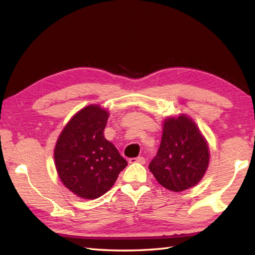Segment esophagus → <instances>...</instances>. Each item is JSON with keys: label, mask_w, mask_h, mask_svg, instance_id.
Here are the masks:
<instances>
[{"label": "esophagus", "mask_w": 255, "mask_h": 255, "mask_svg": "<svg viewBox=\"0 0 255 255\" xmlns=\"http://www.w3.org/2000/svg\"><path fill=\"white\" fill-rule=\"evenodd\" d=\"M129 162H130V163H141V164H143L145 162V159L143 158V156H137V158L129 159Z\"/></svg>", "instance_id": "esophagus-1"}]
</instances>
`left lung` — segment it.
I'll return each mask as SVG.
<instances>
[{"label": "left lung", "instance_id": "8db88e82", "mask_svg": "<svg viewBox=\"0 0 255 255\" xmlns=\"http://www.w3.org/2000/svg\"><path fill=\"white\" fill-rule=\"evenodd\" d=\"M209 163V149L203 134L186 115L167 117L158 153L149 170L172 192L191 188L202 180Z\"/></svg>", "mask_w": 255, "mask_h": 255}]
</instances>
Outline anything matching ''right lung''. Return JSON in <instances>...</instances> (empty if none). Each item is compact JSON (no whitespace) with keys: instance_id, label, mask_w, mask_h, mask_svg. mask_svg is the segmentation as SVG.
<instances>
[{"instance_id":"add662e5","label":"right lung","mask_w":255,"mask_h":255,"mask_svg":"<svg viewBox=\"0 0 255 255\" xmlns=\"http://www.w3.org/2000/svg\"><path fill=\"white\" fill-rule=\"evenodd\" d=\"M108 112L100 105L82 108L59 136L55 163L64 186L86 199L99 198L116 182L127 161L104 137Z\"/></svg>"}]
</instances>
